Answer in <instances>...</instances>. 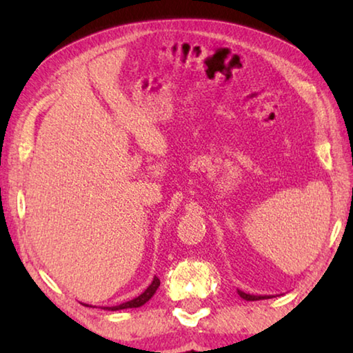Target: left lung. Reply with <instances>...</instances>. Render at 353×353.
I'll return each instance as SVG.
<instances>
[{"instance_id": "obj_1", "label": "left lung", "mask_w": 353, "mask_h": 353, "mask_svg": "<svg viewBox=\"0 0 353 353\" xmlns=\"http://www.w3.org/2000/svg\"><path fill=\"white\" fill-rule=\"evenodd\" d=\"M238 294H240V297H243L244 301H261V299H266V296L248 294V292H244V291H241V290H238Z\"/></svg>"}]
</instances>
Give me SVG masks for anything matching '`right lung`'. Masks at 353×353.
Instances as JSON below:
<instances>
[{
	"mask_svg": "<svg viewBox=\"0 0 353 353\" xmlns=\"http://www.w3.org/2000/svg\"><path fill=\"white\" fill-rule=\"evenodd\" d=\"M159 286H160V280L157 277H154L151 285H149L139 297H135V299H132V301H128L124 303H119V305H115V307H104V310H109V312H117V310H124V308H139L141 305H145L149 299L155 294V291H157ZM83 305H85V303H83Z\"/></svg>",
	"mask_w": 353,
	"mask_h": 353,
	"instance_id": "right-lung-1",
	"label": "right lung"
}]
</instances>
